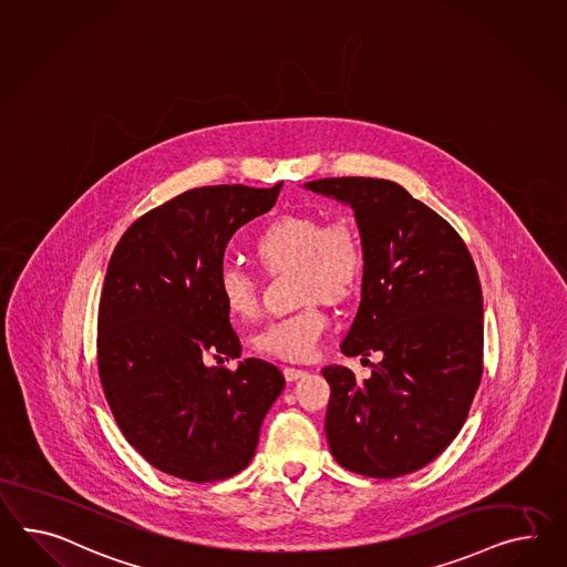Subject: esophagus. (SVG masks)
I'll list each match as a JSON object with an SVG mask.
<instances>
[{
    "instance_id": "obj_1",
    "label": "esophagus",
    "mask_w": 567,
    "mask_h": 567,
    "mask_svg": "<svg viewBox=\"0 0 567 567\" xmlns=\"http://www.w3.org/2000/svg\"><path fill=\"white\" fill-rule=\"evenodd\" d=\"M281 372H284V378H286L288 382H293V380H298V378H302L308 374L306 370H300V368H291V365H284V368H281Z\"/></svg>"
}]
</instances>
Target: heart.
Wrapping results in <instances>:
<instances>
[{"instance_id":"1","label":"heart","mask_w":567,"mask_h":567,"mask_svg":"<svg viewBox=\"0 0 567 567\" xmlns=\"http://www.w3.org/2000/svg\"><path fill=\"white\" fill-rule=\"evenodd\" d=\"M255 255L269 274L293 265L298 269L296 293L305 305L269 320L252 337V346L262 355L286 362L315 358L331 327L322 300L343 302L362 286L365 250L358 228L343 216L322 219L315 214H286L257 236ZM218 291L234 317L250 319L257 315L259 281L247 269L224 265Z\"/></svg>"}]
</instances>
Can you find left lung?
Returning a JSON list of instances; mask_svg holds the SVG:
<instances>
[{
	"mask_svg": "<svg viewBox=\"0 0 567 567\" xmlns=\"http://www.w3.org/2000/svg\"><path fill=\"white\" fill-rule=\"evenodd\" d=\"M306 189L351 205L365 250L362 302L341 346L380 351L372 377L329 365L327 440L343 468L394 480L458 436L483 374V296L465 240L384 178L337 176Z\"/></svg>",
	"mask_w": 567,
	"mask_h": 567,
	"instance_id": "8db88e82",
	"label": "left lung"
}]
</instances>
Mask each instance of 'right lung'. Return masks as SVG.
<instances>
[{
  "instance_id": "obj_1",
  "label": "right lung",
  "mask_w": 567,
  "mask_h": 567,
  "mask_svg": "<svg viewBox=\"0 0 567 567\" xmlns=\"http://www.w3.org/2000/svg\"><path fill=\"white\" fill-rule=\"evenodd\" d=\"M279 190H185L135 219L111 255L96 337L102 391L123 436L166 475L209 483L240 473L284 389L274 363L204 362L240 358L219 269L233 234L269 212Z\"/></svg>"
}]
</instances>
